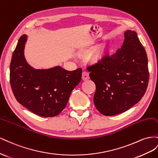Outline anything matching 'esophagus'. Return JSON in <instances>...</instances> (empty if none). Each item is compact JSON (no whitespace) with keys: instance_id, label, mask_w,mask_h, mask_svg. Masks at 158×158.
<instances>
[{"instance_id":"esophagus-1","label":"esophagus","mask_w":158,"mask_h":158,"mask_svg":"<svg viewBox=\"0 0 158 158\" xmlns=\"http://www.w3.org/2000/svg\"><path fill=\"white\" fill-rule=\"evenodd\" d=\"M82 79L83 81H86L89 79V73L87 71H83L82 73Z\"/></svg>"}]
</instances>
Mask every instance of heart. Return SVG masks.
<instances>
[{"label":"heart","mask_w":158,"mask_h":158,"mask_svg":"<svg viewBox=\"0 0 158 158\" xmlns=\"http://www.w3.org/2000/svg\"><path fill=\"white\" fill-rule=\"evenodd\" d=\"M106 50V48L105 46H98L94 52L89 56V61L92 63V64H95L98 61H100L102 58L103 53H105Z\"/></svg>","instance_id":"heart-1"}]
</instances>
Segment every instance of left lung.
<instances>
[{
  "label": "left lung",
  "instance_id": "1",
  "mask_svg": "<svg viewBox=\"0 0 158 158\" xmlns=\"http://www.w3.org/2000/svg\"><path fill=\"white\" fill-rule=\"evenodd\" d=\"M87 69L96 85L94 104L105 116L126 112L146 93L149 81L148 57L134 31H126L120 48Z\"/></svg>",
  "mask_w": 158,
  "mask_h": 158
}]
</instances>
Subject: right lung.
I'll list each match as a JSON object with an SVG mask.
<instances>
[{
    "label": "right lung",
    "instance_id": "1",
    "mask_svg": "<svg viewBox=\"0 0 158 158\" xmlns=\"http://www.w3.org/2000/svg\"><path fill=\"white\" fill-rule=\"evenodd\" d=\"M28 35L19 40L10 65L13 94L20 104L40 116L53 117L64 110L71 91L81 80L82 69L67 71L57 65L35 69L27 62L24 48Z\"/></svg>",
    "mask_w": 158,
    "mask_h": 158
}]
</instances>
